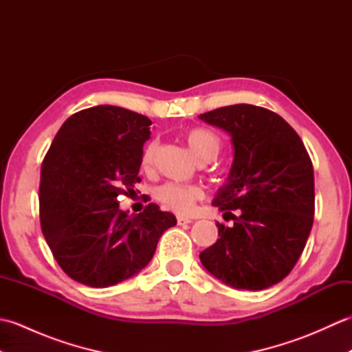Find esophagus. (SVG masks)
Listing matches in <instances>:
<instances>
[{
    "label": "esophagus",
    "mask_w": 352,
    "mask_h": 352,
    "mask_svg": "<svg viewBox=\"0 0 352 352\" xmlns=\"http://www.w3.org/2000/svg\"><path fill=\"white\" fill-rule=\"evenodd\" d=\"M190 222H192L190 218H183V216H178L177 218L178 226H186V223H190Z\"/></svg>",
    "instance_id": "1"
}]
</instances>
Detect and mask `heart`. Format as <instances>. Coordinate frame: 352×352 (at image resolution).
<instances>
[{"label": "heart", "instance_id": "b5f03b06", "mask_svg": "<svg viewBox=\"0 0 352 352\" xmlns=\"http://www.w3.org/2000/svg\"><path fill=\"white\" fill-rule=\"evenodd\" d=\"M184 140L193 155L201 162H210L221 151V138L214 131L204 129V126H192L184 131ZM157 151L155 140H149L142 149L140 166L149 169L154 162ZM155 199L162 203L169 210L188 214L192 212L193 206L198 199L204 197L203 189L195 184H180V183H164L154 190Z\"/></svg>", "mask_w": 352, "mask_h": 352}]
</instances>
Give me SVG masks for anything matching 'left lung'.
<instances>
[{"label":"left lung","mask_w":352,"mask_h":352,"mask_svg":"<svg viewBox=\"0 0 352 352\" xmlns=\"http://www.w3.org/2000/svg\"><path fill=\"white\" fill-rule=\"evenodd\" d=\"M230 133L234 160L213 206L233 227L199 254L208 272L231 287L261 290L290 274L315 214V175L301 138L274 111L234 104L199 115ZM231 210H239L236 217Z\"/></svg>","instance_id":"left-lung-1"}]
</instances>
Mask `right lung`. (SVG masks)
<instances>
[{"mask_svg":"<svg viewBox=\"0 0 352 352\" xmlns=\"http://www.w3.org/2000/svg\"><path fill=\"white\" fill-rule=\"evenodd\" d=\"M153 122L116 106L69 116L42 162L41 227L63 272L91 287L131 278L153 258L157 242L177 223L151 203L129 216L118 197L140 183V154Z\"/></svg>","mask_w":352,"mask_h":352,"instance_id":"right-lung-1","label":"right lung"}]
</instances>
